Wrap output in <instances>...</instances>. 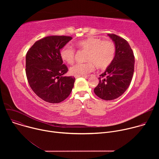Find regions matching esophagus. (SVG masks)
Wrapping results in <instances>:
<instances>
[{
	"instance_id": "1",
	"label": "esophagus",
	"mask_w": 159,
	"mask_h": 159,
	"mask_svg": "<svg viewBox=\"0 0 159 159\" xmlns=\"http://www.w3.org/2000/svg\"><path fill=\"white\" fill-rule=\"evenodd\" d=\"M74 77H75V78H79V77H87L86 75H75Z\"/></svg>"
}]
</instances>
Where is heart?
<instances>
[{"instance_id": "obj_1", "label": "heart", "mask_w": 159, "mask_h": 159, "mask_svg": "<svg viewBox=\"0 0 159 159\" xmlns=\"http://www.w3.org/2000/svg\"><path fill=\"white\" fill-rule=\"evenodd\" d=\"M75 44L80 50L87 52L85 56L87 61L77 63L70 68V72L74 75H87L94 70L95 65L98 69H104L112 63L116 55V44L111 40L90 37L77 41ZM75 53L74 47L66 44L61 48L60 55L63 61L72 65L75 61Z\"/></svg>"}]
</instances>
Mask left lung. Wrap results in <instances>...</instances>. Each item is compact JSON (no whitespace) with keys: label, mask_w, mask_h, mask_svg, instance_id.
Returning a JSON list of instances; mask_svg holds the SVG:
<instances>
[{"label":"left lung","mask_w":159,"mask_h":159,"mask_svg":"<svg viewBox=\"0 0 159 159\" xmlns=\"http://www.w3.org/2000/svg\"><path fill=\"white\" fill-rule=\"evenodd\" d=\"M116 44L114 60L99 77L94 92L99 98L110 101L121 96L129 87L134 72V57L128 41L115 34H108Z\"/></svg>","instance_id":"1"}]
</instances>
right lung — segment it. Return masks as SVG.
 Returning a JSON list of instances; mask_svg holds the SVG:
<instances>
[{
  "label": "right lung",
  "instance_id": "obj_1",
  "mask_svg": "<svg viewBox=\"0 0 159 159\" xmlns=\"http://www.w3.org/2000/svg\"><path fill=\"white\" fill-rule=\"evenodd\" d=\"M68 36H50L34 43L26 56V74L33 92L43 101L59 103L71 93L75 79L63 77L69 70L60 52L71 40Z\"/></svg>",
  "mask_w": 159,
  "mask_h": 159
}]
</instances>
